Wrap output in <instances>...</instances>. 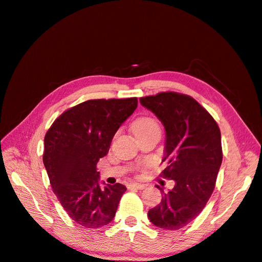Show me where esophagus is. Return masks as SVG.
<instances>
[{"mask_svg":"<svg viewBox=\"0 0 262 262\" xmlns=\"http://www.w3.org/2000/svg\"><path fill=\"white\" fill-rule=\"evenodd\" d=\"M146 188V185L138 184V182H132L129 185V189H144Z\"/></svg>","mask_w":262,"mask_h":262,"instance_id":"1","label":"esophagus"}]
</instances>
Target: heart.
Returning <instances> with one entry per match:
<instances>
[{
  "label": "heart",
  "mask_w": 262,
  "mask_h": 262,
  "mask_svg": "<svg viewBox=\"0 0 262 262\" xmlns=\"http://www.w3.org/2000/svg\"><path fill=\"white\" fill-rule=\"evenodd\" d=\"M155 125H157V123L154 120H152V118L140 117V118H138V120L135 123H133L132 131H133V133H138V132L147 130L148 127H151V126H155Z\"/></svg>",
  "instance_id": "b5f03b06"
}]
</instances>
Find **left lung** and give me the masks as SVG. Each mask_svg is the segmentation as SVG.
Wrapping results in <instances>:
<instances>
[{"mask_svg":"<svg viewBox=\"0 0 262 262\" xmlns=\"http://www.w3.org/2000/svg\"><path fill=\"white\" fill-rule=\"evenodd\" d=\"M165 129L163 177L174 187L162 192L161 203L148 211V219L162 229L178 230L199 215L213 192L223 162L220 129L214 118L191 97L161 92L140 98Z\"/></svg>","mask_w":262,"mask_h":262,"instance_id":"obj_1","label":"left lung"}]
</instances>
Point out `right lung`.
Listing matches in <instances>:
<instances>
[{"label": "right lung", "mask_w": 262, "mask_h": 262, "mask_svg": "<svg viewBox=\"0 0 262 262\" xmlns=\"http://www.w3.org/2000/svg\"><path fill=\"white\" fill-rule=\"evenodd\" d=\"M137 106V98L81 102L63 112L44 138L43 163L53 192L67 214L85 228L110 224L126 190L121 184L100 187L97 163Z\"/></svg>", "instance_id": "right-lung-1"}]
</instances>
